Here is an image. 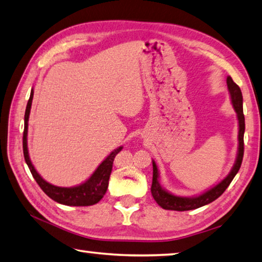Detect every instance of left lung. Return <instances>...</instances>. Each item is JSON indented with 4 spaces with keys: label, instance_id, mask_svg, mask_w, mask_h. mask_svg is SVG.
Masks as SVG:
<instances>
[{
    "label": "left lung",
    "instance_id": "left-lung-1",
    "mask_svg": "<svg viewBox=\"0 0 262 262\" xmlns=\"http://www.w3.org/2000/svg\"><path fill=\"white\" fill-rule=\"evenodd\" d=\"M228 90L230 94L231 104L234 106V110L237 113V119H238V150H237V157L235 164L232 166L229 174L223 179L221 182H219L213 188L206 190L198 196L192 197H181L168 192L167 190L161 187L159 183V170L155 160H152V166H154V177H152V185H151V193L152 197L160 207L164 210H172V211H190L194 208H199L205 206L207 204L215 201L221 194L225 192V190L229 187L231 181L234 180L235 175L238 173L241 168L242 160H243L244 155V132H245V118L243 113V96H242L241 88L237 85L230 77L227 78Z\"/></svg>",
    "mask_w": 262,
    "mask_h": 262
}]
</instances>
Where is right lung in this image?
<instances>
[{
    "instance_id": "add662e5",
    "label": "right lung",
    "mask_w": 262,
    "mask_h": 262,
    "mask_svg": "<svg viewBox=\"0 0 262 262\" xmlns=\"http://www.w3.org/2000/svg\"><path fill=\"white\" fill-rule=\"evenodd\" d=\"M33 89L31 90V96L27 102L26 111H25V126H24V135H23V150L25 161L30 168L33 178L35 179L36 183L40 185V188L43 190L47 196L50 197L52 201L68 206H90L94 204H97L105 194L108 187V179L112 172V165L116 156L122 150V146H119L118 149L113 150L101 164H99L96 170L92 174L87 181L83 183L75 185V187L64 188L57 187V185L47 182L45 179H42L41 175L36 172V169L33 166L30 155H28L27 147V132H28V118L32 107L33 101Z\"/></svg>"
}]
</instances>
